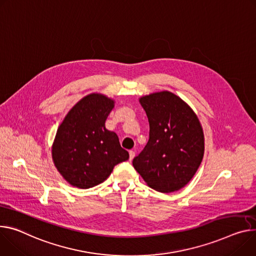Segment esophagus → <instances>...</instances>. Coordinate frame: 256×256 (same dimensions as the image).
I'll return each instance as SVG.
<instances>
[{
    "label": "esophagus",
    "mask_w": 256,
    "mask_h": 256,
    "mask_svg": "<svg viewBox=\"0 0 256 256\" xmlns=\"http://www.w3.org/2000/svg\"><path fill=\"white\" fill-rule=\"evenodd\" d=\"M134 155H136V153H134V151H132V150H130V160L132 161V159H134Z\"/></svg>",
    "instance_id": "obj_1"
}]
</instances>
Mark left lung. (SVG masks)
Here are the masks:
<instances>
[{"mask_svg":"<svg viewBox=\"0 0 256 256\" xmlns=\"http://www.w3.org/2000/svg\"><path fill=\"white\" fill-rule=\"evenodd\" d=\"M149 126V141L132 160L134 170L150 188L172 193L187 184L204 155V134L198 116L168 90L143 96Z\"/></svg>","mask_w":256,"mask_h":256,"instance_id":"left-lung-1","label":"left lung"}]
</instances>
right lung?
<instances>
[{
	"mask_svg": "<svg viewBox=\"0 0 256 256\" xmlns=\"http://www.w3.org/2000/svg\"><path fill=\"white\" fill-rule=\"evenodd\" d=\"M114 100L92 92L80 100L59 126L52 146L53 162L74 187L88 189L103 182L114 166L128 159L118 136L105 128Z\"/></svg>",
	"mask_w": 256,
	"mask_h": 256,
	"instance_id": "add662e5",
	"label": "right lung"
}]
</instances>
